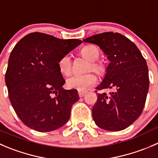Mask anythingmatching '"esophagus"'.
<instances>
[{
    "label": "esophagus",
    "mask_w": 158,
    "mask_h": 158,
    "mask_svg": "<svg viewBox=\"0 0 158 158\" xmlns=\"http://www.w3.org/2000/svg\"><path fill=\"white\" fill-rule=\"evenodd\" d=\"M86 94V91H78V95L80 98H83Z\"/></svg>",
    "instance_id": "1"
}]
</instances>
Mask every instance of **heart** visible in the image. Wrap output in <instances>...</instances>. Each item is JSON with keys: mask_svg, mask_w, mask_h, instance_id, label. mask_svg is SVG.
Returning <instances> with one entry per match:
<instances>
[{"mask_svg": "<svg viewBox=\"0 0 158 158\" xmlns=\"http://www.w3.org/2000/svg\"><path fill=\"white\" fill-rule=\"evenodd\" d=\"M81 54L90 61V69L97 73H101L104 70L101 64L95 62L100 56L98 48L94 45H87L81 50ZM59 71L64 75H69L71 72V57L70 54L62 56L58 60ZM97 82V77L93 73L86 74H74L67 79V87L70 89H76L79 91H84Z\"/></svg>", "mask_w": 158, "mask_h": 158, "instance_id": "1", "label": "heart"}]
</instances>
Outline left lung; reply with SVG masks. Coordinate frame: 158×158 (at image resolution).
I'll use <instances>...</instances> for the list:
<instances>
[{
	"instance_id": "obj_1",
	"label": "left lung",
	"mask_w": 158,
	"mask_h": 158,
	"mask_svg": "<svg viewBox=\"0 0 158 158\" xmlns=\"http://www.w3.org/2000/svg\"><path fill=\"white\" fill-rule=\"evenodd\" d=\"M83 40L99 46L110 61L96 89L110 92L97 94L94 121L104 130H124L140 117L144 107L149 88L146 60L131 40L119 33L104 32Z\"/></svg>"
}]
</instances>
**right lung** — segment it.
<instances>
[{
  "label": "right lung",
  "instance_id": "right-lung-1",
  "mask_svg": "<svg viewBox=\"0 0 158 158\" xmlns=\"http://www.w3.org/2000/svg\"><path fill=\"white\" fill-rule=\"evenodd\" d=\"M82 43L34 32L23 37L10 53L5 74L9 99L21 121L39 132L57 130L71 116L79 100L75 89L64 90L58 60Z\"/></svg>",
  "mask_w": 158,
  "mask_h": 158
}]
</instances>
